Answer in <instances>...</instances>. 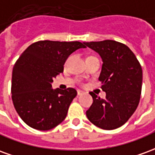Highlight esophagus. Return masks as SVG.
I'll list each match as a JSON object with an SVG mask.
<instances>
[{
  "instance_id": "esophagus-1",
  "label": "esophagus",
  "mask_w": 155,
  "mask_h": 155,
  "mask_svg": "<svg viewBox=\"0 0 155 155\" xmlns=\"http://www.w3.org/2000/svg\"><path fill=\"white\" fill-rule=\"evenodd\" d=\"M84 92L82 91H77V94L78 95H82V94H84Z\"/></svg>"
}]
</instances>
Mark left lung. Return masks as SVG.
<instances>
[{"mask_svg": "<svg viewBox=\"0 0 155 155\" xmlns=\"http://www.w3.org/2000/svg\"><path fill=\"white\" fill-rule=\"evenodd\" d=\"M103 61L99 81L106 93L101 99L93 92V104L86 116L95 126L106 130L117 129L129 120L140 103L143 72L140 62L127 45L118 41L84 42Z\"/></svg>", "mask_w": 155, "mask_h": 155, "instance_id": "obj_1", "label": "left lung"}]
</instances>
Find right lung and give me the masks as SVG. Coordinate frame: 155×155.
Wrapping results in <instances>:
<instances>
[{"label":"right lung","instance_id":"right-lung-1","mask_svg":"<svg viewBox=\"0 0 155 155\" xmlns=\"http://www.w3.org/2000/svg\"><path fill=\"white\" fill-rule=\"evenodd\" d=\"M79 41H40L19 57L12 71V98L15 110L27 125L49 130L65 119L77 91L53 90V78L64 71L69 55L80 48Z\"/></svg>","mask_w":155,"mask_h":155}]
</instances>
